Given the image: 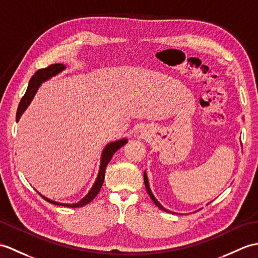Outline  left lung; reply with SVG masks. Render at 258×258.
Listing matches in <instances>:
<instances>
[{"label": "left lung", "instance_id": "left-lung-1", "mask_svg": "<svg viewBox=\"0 0 258 258\" xmlns=\"http://www.w3.org/2000/svg\"><path fill=\"white\" fill-rule=\"evenodd\" d=\"M144 182H145V187H146V190H147V192H148V195H149V197H151V199L154 201V203L155 205H156L159 209H161V210L163 211H165V212H170V211H168L167 210V209H165L163 206L160 205V203L157 201V199L156 198L154 197V195L152 194V191H151V188H149V184H148V179H147V176H146V173L144 172Z\"/></svg>", "mask_w": 258, "mask_h": 258}]
</instances>
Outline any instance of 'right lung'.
<instances>
[{"instance_id":"obj_1","label":"right lung","mask_w":258,"mask_h":258,"mask_svg":"<svg viewBox=\"0 0 258 258\" xmlns=\"http://www.w3.org/2000/svg\"><path fill=\"white\" fill-rule=\"evenodd\" d=\"M64 68L66 67L62 63H53V64L48 66V67H46V68L39 69V70L36 71L34 76L31 78V80H29L28 88H27L25 94H24V97L22 98L20 104H19V109H17V113H16V121H19L21 115L23 114V112L26 110V107L28 106V104L31 103V101L33 100L36 91H37V89L41 85V83L49 79V78L56 76L57 74L60 73V71H62ZM126 143H127L126 139H123V140H119V141L112 142L110 144H107L106 147L104 148L103 153H102L101 166H100V171H99L97 180H95L91 190L89 191V194L85 198H83V199L80 202L74 203V205H68V203L66 205V203H58L56 201H52L50 199H48V198H46L44 196H41V195L40 196L43 197L46 201H48L49 203H52V205H61L63 207H68V208H80V207L88 205L89 202H91L94 199V198L98 196L99 191L102 187V184H103V181H104L105 168H106L107 164L110 163V160L112 159L113 155H114L115 152L118 151V149L121 148L123 145H125Z\"/></svg>"}]
</instances>
